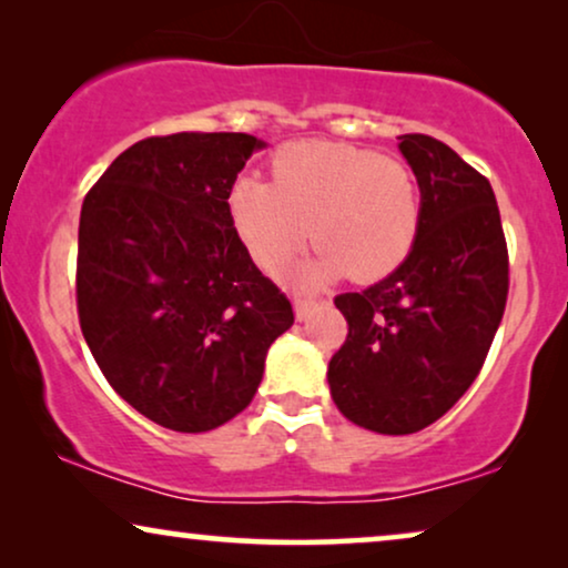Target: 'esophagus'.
I'll return each instance as SVG.
<instances>
[{
  "label": "esophagus",
  "mask_w": 568,
  "mask_h": 568,
  "mask_svg": "<svg viewBox=\"0 0 568 568\" xmlns=\"http://www.w3.org/2000/svg\"><path fill=\"white\" fill-rule=\"evenodd\" d=\"M315 305H318V302H315V297H294V313H297L300 321L311 318V313H313Z\"/></svg>",
  "instance_id": "1"
}]
</instances>
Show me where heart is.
Segmentation results:
<instances>
[{
  "instance_id": "obj_1",
  "label": "heart",
  "mask_w": 568,
  "mask_h": 568,
  "mask_svg": "<svg viewBox=\"0 0 568 568\" xmlns=\"http://www.w3.org/2000/svg\"><path fill=\"white\" fill-rule=\"evenodd\" d=\"M271 176L242 174L226 193L234 232L261 268L278 271L313 234L321 253L300 282L342 271L367 282L392 274L415 245L419 187L402 159L302 140L274 153Z\"/></svg>"
}]
</instances>
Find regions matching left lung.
Wrapping results in <instances>:
<instances>
[{"label": "left lung", "mask_w": 568, "mask_h": 568, "mask_svg": "<svg viewBox=\"0 0 568 568\" xmlns=\"http://www.w3.org/2000/svg\"><path fill=\"white\" fill-rule=\"evenodd\" d=\"M399 149L423 195L415 245L378 284L336 294L349 331L328 363L338 412L383 436L428 428L462 399L509 297L490 182L430 135H402Z\"/></svg>", "instance_id": "8db88e82"}]
</instances>
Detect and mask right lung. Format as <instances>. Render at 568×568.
<instances>
[{
  "instance_id": "1",
  "label": "right lung",
  "mask_w": 568,
  "mask_h": 568,
  "mask_svg": "<svg viewBox=\"0 0 568 568\" xmlns=\"http://www.w3.org/2000/svg\"><path fill=\"white\" fill-rule=\"evenodd\" d=\"M261 140H138L88 190L75 297L95 365L161 428L205 433L253 402L292 302L234 232L226 193Z\"/></svg>"
}]
</instances>
